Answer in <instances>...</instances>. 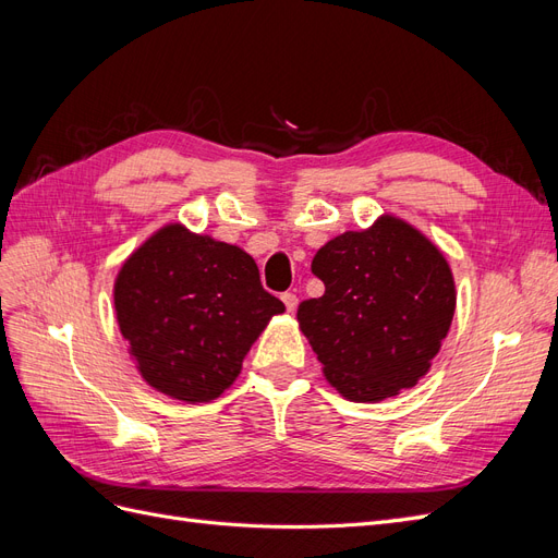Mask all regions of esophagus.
Here are the masks:
<instances>
[{"label": "esophagus", "instance_id": "obj_1", "mask_svg": "<svg viewBox=\"0 0 558 558\" xmlns=\"http://www.w3.org/2000/svg\"><path fill=\"white\" fill-rule=\"evenodd\" d=\"M281 300H283V305H286V310H289V312L298 310V295L295 293H283Z\"/></svg>", "mask_w": 558, "mask_h": 558}]
</instances>
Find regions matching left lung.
<instances>
[{
    "mask_svg": "<svg viewBox=\"0 0 558 558\" xmlns=\"http://www.w3.org/2000/svg\"><path fill=\"white\" fill-rule=\"evenodd\" d=\"M326 293L300 302L298 324L347 400L377 402L412 388L449 332L456 289L442 251L396 216L316 251Z\"/></svg>",
    "mask_w": 558,
    "mask_h": 558,
    "instance_id": "1",
    "label": "left lung"
}]
</instances>
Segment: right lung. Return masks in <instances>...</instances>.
Wrapping results in <instances>:
<instances>
[{
  "mask_svg": "<svg viewBox=\"0 0 558 558\" xmlns=\"http://www.w3.org/2000/svg\"><path fill=\"white\" fill-rule=\"evenodd\" d=\"M113 305L142 377L183 402L221 396L267 320L286 310L246 251L179 223L123 263Z\"/></svg>",
  "mask_w": 558,
  "mask_h": 558,
  "instance_id": "right-lung-1",
  "label": "right lung"
}]
</instances>
